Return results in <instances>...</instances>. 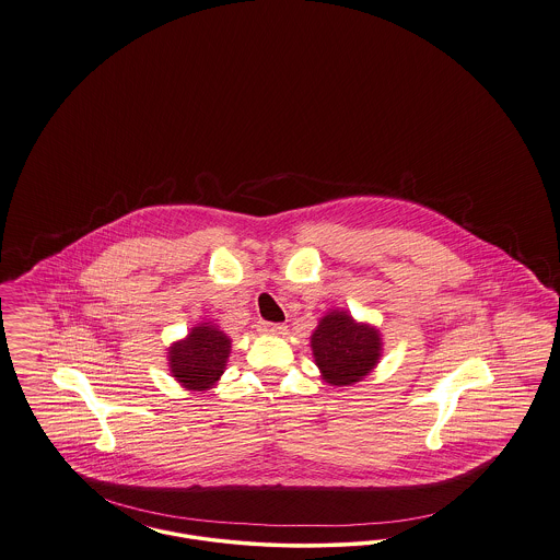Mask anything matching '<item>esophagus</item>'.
Masks as SVG:
<instances>
[{
    "mask_svg": "<svg viewBox=\"0 0 560 560\" xmlns=\"http://www.w3.org/2000/svg\"><path fill=\"white\" fill-rule=\"evenodd\" d=\"M260 331L267 336H285L288 327L283 323H260Z\"/></svg>",
    "mask_w": 560,
    "mask_h": 560,
    "instance_id": "obj_1",
    "label": "esophagus"
}]
</instances>
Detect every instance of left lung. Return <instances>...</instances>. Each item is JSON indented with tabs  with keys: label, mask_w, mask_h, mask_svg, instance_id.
<instances>
[{
	"label": "left lung",
	"mask_w": 560,
	"mask_h": 560,
	"mask_svg": "<svg viewBox=\"0 0 560 560\" xmlns=\"http://www.w3.org/2000/svg\"><path fill=\"white\" fill-rule=\"evenodd\" d=\"M382 347L380 329L354 319L345 308L327 311L311 336L320 380L336 388H347L370 375L382 359Z\"/></svg>",
	"instance_id": "obj_1"
}]
</instances>
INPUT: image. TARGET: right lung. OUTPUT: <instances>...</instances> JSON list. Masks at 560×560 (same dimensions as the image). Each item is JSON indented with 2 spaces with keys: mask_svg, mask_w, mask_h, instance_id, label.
I'll return each mask as SVG.
<instances>
[{
  "mask_svg": "<svg viewBox=\"0 0 560 560\" xmlns=\"http://www.w3.org/2000/svg\"><path fill=\"white\" fill-rule=\"evenodd\" d=\"M231 336L212 320L190 327L183 340L167 347L172 377L190 393H206L218 384L231 357Z\"/></svg>",
  "mask_w": 560,
  "mask_h": 560,
  "instance_id": "1",
  "label": "right lung"
}]
</instances>
